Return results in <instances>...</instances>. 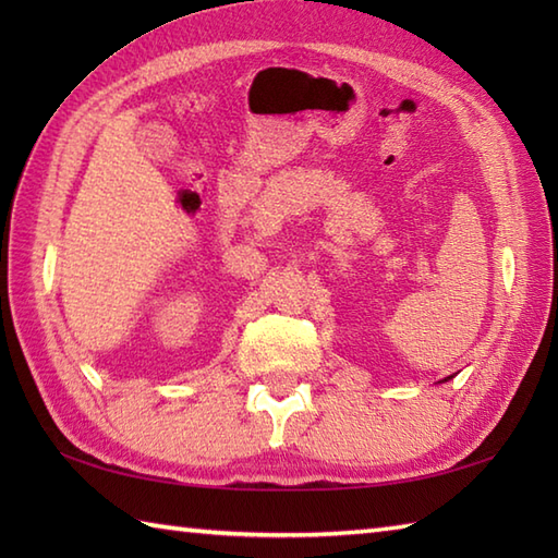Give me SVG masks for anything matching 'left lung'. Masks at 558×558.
Here are the masks:
<instances>
[{"instance_id":"obj_1","label":"left lung","mask_w":558,"mask_h":558,"mask_svg":"<svg viewBox=\"0 0 558 558\" xmlns=\"http://www.w3.org/2000/svg\"><path fill=\"white\" fill-rule=\"evenodd\" d=\"M448 378H453V376H446V378H444V381H448Z\"/></svg>"}]
</instances>
